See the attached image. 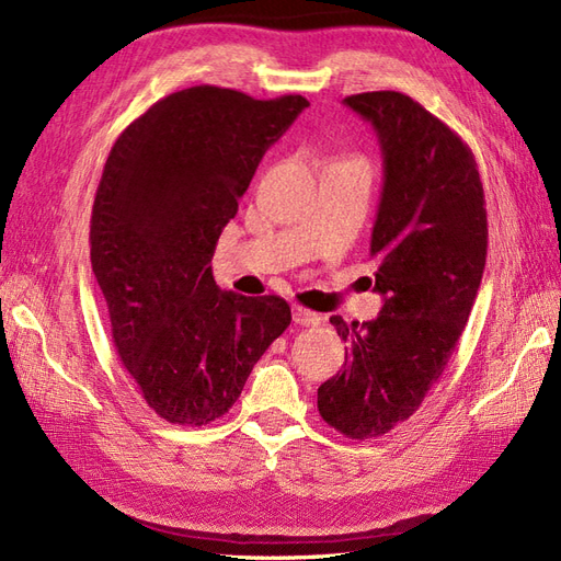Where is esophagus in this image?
<instances>
[{
  "instance_id": "esophagus-1",
  "label": "esophagus",
  "mask_w": 561,
  "mask_h": 561,
  "mask_svg": "<svg viewBox=\"0 0 561 561\" xmlns=\"http://www.w3.org/2000/svg\"><path fill=\"white\" fill-rule=\"evenodd\" d=\"M291 314H294V322L300 324V327H317V324H322V317H319L317 312H310V310H306V308H300V306H294V308H291Z\"/></svg>"
}]
</instances>
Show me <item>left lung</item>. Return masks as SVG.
<instances>
[{
  "label": "left lung",
  "instance_id": "8db88e82",
  "mask_svg": "<svg viewBox=\"0 0 561 561\" xmlns=\"http://www.w3.org/2000/svg\"><path fill=\"white\" fill-rule=\"evenodd\" d=\"M343 103L374 126L382 152L371 232L382 308L364 324L331 317L350 345L317 409L345 437L369 439L419 411L442 378L474 306L489 230L477 162L449 126L399 91Z\"/></svg>",
  "mask_w": 561,
  "mask_h": 561
}]
</instances>
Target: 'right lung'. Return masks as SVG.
<instances>
[{
  "mask_svg": "<svg viewBox=\"0 0 561 561\" xmlns=\"http://www.w3.org/2000/svg\"><path fill=\"white\" fill-rule=\"evenodd\" d=\"M310 103L190 87L157 101L112 146L91 214V267L112 343L150 409L206 425L242 394L291 324L279 296L220 291L211 259L265 150Z\"/></svg>",
  "mask_w": 561,
  "mask_h": 561,
  "instance_id": "add662e5",
  "label": "right lung"
}]
</instances>
